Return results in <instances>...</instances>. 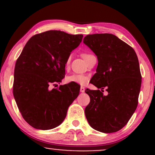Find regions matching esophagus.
Masks as SVG:
<instances>
[{
	"instance_id": "obj_1",
	"label": "esophagus",
	"mask_w": 155,
	"mask_h": 155,
	"mask_svg": "<svg viewBox=\"0 0 155 155\" xmlns=\"http://www.w3.org/2000/svg\"><path fill=\"white\" fill-rule=\"evenodd\" d=\"M84 91H85V88L84 87H80V92H84Z\"/></svg>"
}]
</instances>
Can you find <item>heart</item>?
<instances>
[{
  "instance_id": "b5f03b06",
  "label": "heart",
  "mask_w": 155,
  "mask_h": 155,
  "mask_svg": "<svg viewBox=\"0 0 155 155\" xmlns=\"http://www.w3.org/2000/svg\"><path fill=\"white\" fill-rule=\"evenodd\" d=\"M91 54L90 53H82L81 54V57L84 58V60L86 61L87 60V58H90L91 56ZM71 61V56L68 57V58L65 60V67L68 68V67L69 64H70ZM89 79H90V76L86 74H73L71 75L68 76L65 78V81L68 83H73V84H85L88 82Z\"/></svg>"
}]
</instances>
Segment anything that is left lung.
<instances>
[{"label": "left lung", "instance_id": "1", "mask_svg": "<svg viewBox=\"0 0 155 155\" xmlns=\"http://www.w3.org/2000/svg\"><path fill=\"white\" fill-rule=\"evenodd\" d=\"M97 55L98 65L90 82L101 90L86 89L90 102L85 116L93 129L105 133L117 132L127 124L136 111L141 85L136 51L110 33L87 35L84 38ZM108 92L103 95V90Z\"/></svg>", "mask_w": 155, "mask_h": 155}]
</instances>
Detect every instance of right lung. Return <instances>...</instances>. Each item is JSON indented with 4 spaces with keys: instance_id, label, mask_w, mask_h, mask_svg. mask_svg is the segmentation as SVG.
Returning <instances> with one entry per match:
<instances>
[{
    "instance_id": "add662e5",
    "label": "right lung",
    "mask_w": 155,
    "mask_h": 155,
    "mask_svg": "<svg viewBox=\"0 0 155 155\" xmlns=\"http://www.w3.org/2000/svg\"><path fill=\"white\" fill-rule=\"evenodd\" d=\"M83 35L49 31L32 36L17 58L13 95L25 120L35 129L50 130L65 120L68 108L79 94L77 84L49 86L65 77V63ZM76 86H75V85Z\"/></svg>"
}]
</instances>
